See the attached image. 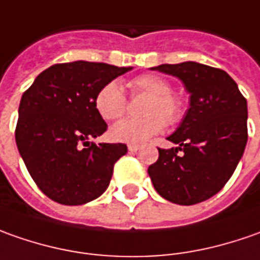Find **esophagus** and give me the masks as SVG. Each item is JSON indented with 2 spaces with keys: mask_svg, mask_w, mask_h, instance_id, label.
<instances>
[{
  "mask_svg": "<svg viewBox=\"0 0 260 260\" xmlns=\"http://www.w3.org/2000/svg\"><path fill=\"white\" fill-rule=\"evenodd\" d=\"M128 149H129V152H137L139 149V145H137V144H129Z\"/></svg>",
  "mask_w": 260,
  "mask_h": 260,
  "instance_id": "obj_1",
  "label": "esophagus"
}]
</instances>
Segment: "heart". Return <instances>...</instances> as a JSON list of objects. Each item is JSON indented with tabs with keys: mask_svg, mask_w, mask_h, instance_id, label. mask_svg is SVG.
Returning <instances> with one entry per match:
<instances>
[{
	"mask_svg": "<svg viewBox=\"0 0 260 260\" xmlns=\"http://www.w3.org/2000/svg\"><path fill=\"white\" fill-rule=\"evenodd\" d=\"M131 93L147 94L148 99L141 119H125L118 122L111 135L118 142L141 144L159 134L168 125H174L183 118V99L171 92V85L164 77L157 75H142L129 82ZM98 113L105 121H116L126 112L128 101L122 86L118 82H109L103 86L94 98Z\"/></svg>",
	"mask_w": 260,
	"mask_h": 260,
	"instance_id": "b5f03b06",
	"label": "heart"
}]
</instances>
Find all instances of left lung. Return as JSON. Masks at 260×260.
<instances>
[{"label": "left lung", "instance_id": "8db88e82", "mask_svg": "<svg viewBox=\"0 0 260 260\" xmlns=\"http://www.w3.org/2000/svg\"><path fill=\"white\" fill-rule=\"evenodd\" d=\"M152 70L178 77L190 93V109L148 167L157 192L191 206L213 197L235 173L247 142V103L236 82L221 69L196 61L159 64Z\"/></svg>", "mask_w": 260, "mask_h": 260}]
</instances>
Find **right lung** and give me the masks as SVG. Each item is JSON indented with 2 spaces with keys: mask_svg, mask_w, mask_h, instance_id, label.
Wrapping results in <instances>:
<instances>
[{
  "mask_svg": "<svg viewBox=\"0 0 260 260\" xmlns=\"http://www.w3.org/2000/svg\"><path fill=\"white\" fill-rule=\"evenodd\" d=\"M132 68L106 63H58L23 93L15 142L37 187L53 202L79 206L98 199L112 178L125 144L89 142L108 129L94 98Z\"/></svg>",
  "mask_w": 260,
  "mask_h": 260,
  "instance_id": "right-lung-1",
  "label": "right lung"
}]
</instances>
